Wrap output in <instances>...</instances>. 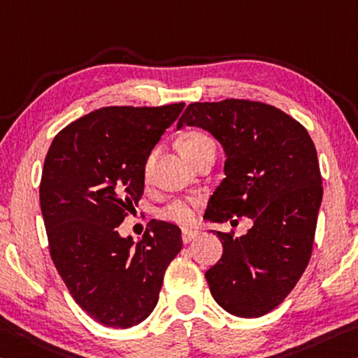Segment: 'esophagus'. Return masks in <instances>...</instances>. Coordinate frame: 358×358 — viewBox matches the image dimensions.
Listing matches in <instances>:
<instances>
[{"label": "esophagus", "instance_id": "34e87169", "mask_svg": "<svg viewBox=\"0 0 358 358\" xmlns=\"http://www.w3.org/2000/svg\"><path fill=\"white\" fill-rule=\"evenodd\" d=\"M196 237H197V232L196 231L183 229V232H181V239H183V243H189L191 241H194Z\"/></svg>", "mask_w": 358, "mask_h": 358}]
</instances>
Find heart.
Returning a JSON list of instances; mask_svg holds the SVG:
<instances>
[{
  "instance_id": "1",
  "label": "heart",
  "mask_w": 358,
  "mask_h": 358,
  "mask_svg": "<svg viewBox=\"0 0 358 358\" xmlns=\"http://www.w3.org/2000/svg\"><path fill=\"white\" fill-rule=\"evenodd\" d=\"M207 145H212V140L201 132H186L185 135H181V138L178 140L180 155L185 159L194 156L196 152H199L203 146ZM148 172L150 164H146L145 177H148ZM199 199H177L169 202L166 207L159 210V217L167 221H172V223H177L180 226H191L196 223V210L199 208Z\"/></svg>"
}]
</instances>
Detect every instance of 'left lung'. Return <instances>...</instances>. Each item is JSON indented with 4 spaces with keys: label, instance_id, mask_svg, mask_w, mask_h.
Instances as JSON below:
<instances>
[{
    "label": "left lung",
    "instance_id": "1",
    "mask_svg": "<svg viewBox=\"0 0 358 358\" xmlns=\"http://www.w3.org/2000/svg\"><path fill=\"white\" fill-rule=\"evenodd\" d=\"M207 130L223 146V181L203 218L237 224L252 218L242 237L217 232L223 255L206 272L210 293L237 317L275 309L308 266L322 203V177L308 130L279 108L228 99L191 103L177 127Z\"/></svg>",
    "mask_w": 358,
    "mask_h": 358
}]
</instances>
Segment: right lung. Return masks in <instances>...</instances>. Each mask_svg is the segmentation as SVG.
Instances as JSON below:
<instances>
[{"mask_svg": "<svg viewBox=\"0 0 358 358\" xmlns=\"http://www.w3.org/2000/svg\"><path fill=\"white\" fill-rule=\"evenodd\" d=\"M183 108H100L62 129L44 159L39 203L50 258L76 304L101 325L145 320L183 247L178 226L166 221L151 220L137 243L117 232L143 194L151 150Z\"/></svg>", "mask_w": 358, "mask_h": 358, "instance_id": "1", "label": "right lung"}]
</instances>
